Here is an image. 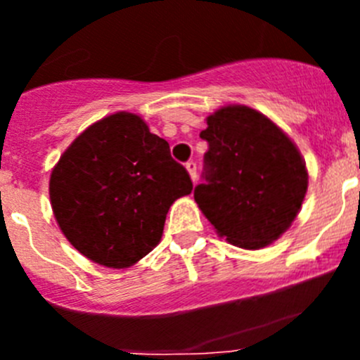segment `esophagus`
<instances>
[{"mask_svg": "<svg viewBox=\"0 0 360 360\" xmlns=\"http://www.w3.org/2000/svg\"><path fill=\"white\" fill-rule=\"evenodd\" d=\"M186 169H187V173H189L191 180L195 182V180H196V162H193V160L187 162V164H186Z\"/></svg>", "mask_w": 360, "mask_h": 360, "instance_id": "34e87169", "label": "esophagus"}]
</instances>
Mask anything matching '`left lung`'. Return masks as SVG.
I'll use <instances>...</instances> for the list:
<instances>
[{
  "mask_svg": "<svg viewBox=\"0 0 360 360\" xmlns=\"http://www.w3.org/2000/svg\"><path fill=\"white\" fill-rule=\"evenodd\" d=\"M209 149L195 200L219 236L241 249H263L301 211L308 173L297 146L269 117L232 104L207 117Z\"/></svg>",
  "mask_w": 360,
  "mask_h": 360,
  "instance_id": "obj_1",
  "label": "left lung"
}]
</instances>
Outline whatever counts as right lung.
I'll return each mask as SVG.
<instances>
[{
    "instance_id": "add662e5",
    "label": "right lung",
    "mask_w": 360,
    "mask_h": 360,
    "mask_svg": "<svg viewBox=\"0 0 360 360\" xmlns=\"http://www.w3.org/2000/svg\"><path fill=\"white\" fill-rule=\"evenodd\" d=\"M191 191L169 144L128 111L86 128L50 174L52 211L66 240L110 269H128L151 252L173 202Z\"/></svg>"
}]
</instances>
